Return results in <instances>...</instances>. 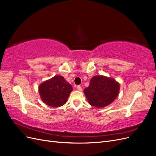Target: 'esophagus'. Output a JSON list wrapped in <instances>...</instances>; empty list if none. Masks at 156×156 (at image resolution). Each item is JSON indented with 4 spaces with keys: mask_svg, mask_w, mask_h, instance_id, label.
I'll return each mask as SVG.
<instances>
[{
    "mask_svg": "<svg viewBox=\"0 0 156 156\" xmlns=\"http://www.w3.org/2000/svg\"><path fill=\"white\" fill-rule=\"evenodd\" d=\"M77 89L79 91H82V90H83V89H82L81 86H80V85H78V86L77 87Z\"/></svg>",
    "mask_w": 156,
    "mask_h": 156,
    "instance_id": "esophagus-1",
    "label": "esophagus"
}]
</instances>
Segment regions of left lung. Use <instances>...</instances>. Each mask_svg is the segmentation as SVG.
I'll list each match as a JSON object with an SVG mask.
<instances>
[{
    "instance_id": "obj_1",
    "label": "left lung",
    "mask_w": 156,
    "mask_h": 156,
    "mask_svg": "<svg viewBox=\"0 0 156 156\" xmlns=\"http://www.w3.org/2000/svg\"><path fill=\"white\" fill-rule=\"evenodd\" d=\"M120 84L114 79L96 75L90 79L89 86L84 90L88 103L97 108L107 106L119 95Z\"/></svg>"
}]
</instances>
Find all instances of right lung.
Segmentation results:
<instances>
[{"label":"right lung","mask_w":156,"mask_h":156,"mask_svg":"<svg viewBox=\"0 0 156 156\" xmlns=\"http://www.w3.org/2000/svg\"><path fill=\"white\" fill-rule=\"evenodd\" d=\"M72 90V85L60 75H56L39 86L41 100L46 105L53 107L64 105Z\"/></svg>","instance_id":"add662e5"}]
</instances>
